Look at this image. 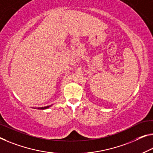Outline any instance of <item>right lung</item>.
<instances>
[{"mask_svg":"<svg viewBox=\"0 0 153 153\" xmlns=\"http://www.w3.org/2000/svg\"><path fill=\"white\" fill-rule=\"evenodd\" d=\"M51 106H52V105H49V106L44 107H38V108H37V109H48V108H49V107H51ZM34 109H35V108H34Z\"/></svg>","mask_w":153,"mask_h":153,"instance_id":"obj_1","label":"right lung"}]
</instances>
